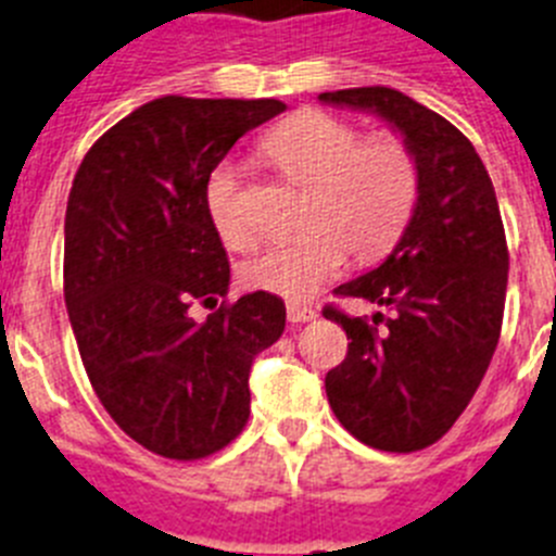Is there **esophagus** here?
Segmentation results:
<instances>
[{"label":"esophagus","mask_w":556,"mask_h":556,"mask_svg":"<svg viewBox=\"0 0 556 556\" xmlns=\"http://www.w3.org/2000/svg\"><path fill=\"white\" fill-rule=\"evenodd\" d=\"M314 317H317V312L308 306H301V303H289L287 306V320L292 323V326H301V323H312Z\"/></svg>","instance_id":"obj_1"}]
</instances>
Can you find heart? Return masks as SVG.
<instances>
[{
    "label": "heart",
    "mask_w": 556,
    "mask_h": 556,
    "mask_svg": "<svg viewBox=\"0 0 556 556\" xmlns=\"http://www.w3.org/2000/svg\"><path fill=\"white\" fill-rule=\"evenodd\" d=\"M273 164L308 186L301 239L269 244L242 267L250 289L308 301L348 264V250L367 262L395 242L417 200V164L397 136L362 139L348 122L303 111L264 141ZM208 217L230 250H248L253 228L244 217L233 166H219L205 189Z\"/></svg>",
    "instance_id": "obj_1"
}]
</instances>
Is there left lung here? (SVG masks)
<instances>
[{
	"label": "left lung",
	"instance_id": "8db88e82",
	"mask_svg": "<svg viewBox=\"0 0 556 556\" xmlns=\"http://www.w3.org/2000/svg\"><path fill=\"white\" fill-rule=\"evenodd\" d=\"M317 100L372 113L415 155L417 200L404 233L376 269L337 289L390 308L386 328L331 306L323 314L351 339L345 362L326 376L339 424L378 451H420L456 424L498 345L509 255L493 180L448 119L395 88Z\"/></svg>",
	"mask_w": 556,
	"mask_h": 556
}]
</instances>
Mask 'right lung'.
<instances>
[{
	"instance_id": "1",
	"label": "right lung",
	"mask_w": 556,
	"mask_h": 556,
	"mask_svg": "<svg viewBox=\"0 0 556 556\" xmlns=\"http://www.w3.org/2000/svg\"><path fill=\"white\" fill-rule=\"evenodd\" d=\"M281 100L144 102L86 152L66 205L63 292L91 387L127 437L166 459L225 448L250 415L253 356L283 333L278 294L217 307L230 267L211 172Z\"/></svg>"
}]
</instances>
